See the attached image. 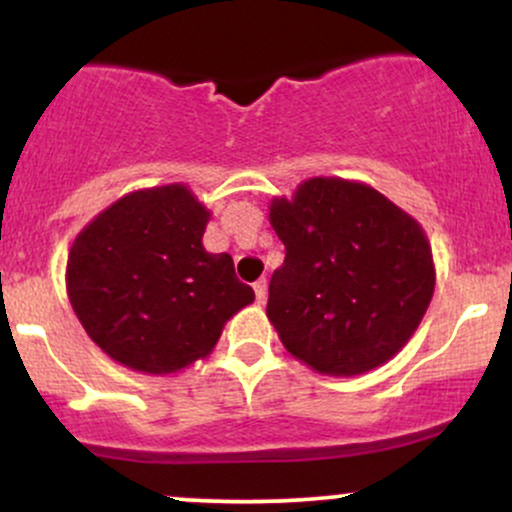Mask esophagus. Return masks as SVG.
<instances>
[{"mask_svg": "<svg viewBox=\"0 0 512 512\" xmlns=\"http://www.w3.org/2000/svg\"><path fill=\"white\" fill-rule=\"evenodd\" d=\"M252 289H255V298H257V303H264V301H267V281L260 279V281H257L255 286H252Z\"/></svg>", "mask_w": 512, "mask_h": 512, "instance_id": "34e87169", "label": "esophagus"}]
</instances>
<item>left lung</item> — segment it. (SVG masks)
Masks as SVG:
<instances>
[{
  "label": "left lung",
  "instance_id": "obj_1",
  "mask_svg": "<svg viewBox=\"0 0 512 512\" xmlns=\"http://www.w3.org/2000/svg\"><path fill=\"white\" fill-rule=\"evenodd\" d=\"M269 223L286 257L269 281L267 317L286 351L334 378L399 354L436 289L424 226L366 182L332 175L274 197Z\"/></svg>",
  "mask_w": 512,
  "mask_h": 512
}]
</instances>
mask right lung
<instances>
[{"label":"right lung","mask_w":512,"mask_h":512,"mask_svg":"<svg viewBox=\"0 0 512 512\" xmlns=\"http://www.w3.org/2000/svg\"><path fill=\"white\" fill-rule=\"evenodd\" d=\"M211 211L185 182L127 192L93 216L67 257V296L91 342L146 375L207 358L255 301L231 255L204 250Z\"/></svg>","instance_id":"obj_1"}]
</instances>
